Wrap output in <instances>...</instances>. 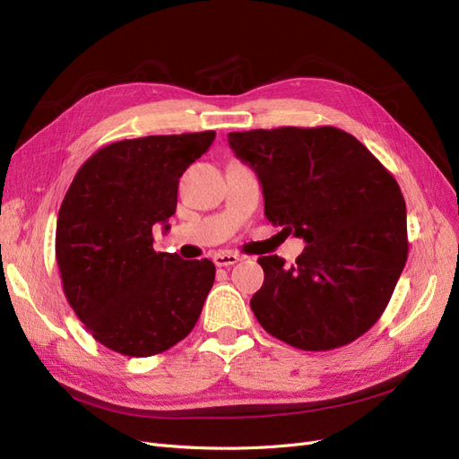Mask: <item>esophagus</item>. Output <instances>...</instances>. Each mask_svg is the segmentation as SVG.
Returning a JSON list of instances; mask_svg holds the SVG:
<instances>
[{
	"mask_svg": "<svg viewBox=\"0 0 459 459\" xmlns=\"http://www.w3.org/2000/svg\"><path fill=\"white\" fill-rule=\"evenodd\" d=\"M239 260L241 258L238 255H233V253H216L212 256V262L216 264L218 268H230V266H233V264H238Z\"/></svg>",
	"mask_w": 459,
	"mask_h": 459,
	"instance_id": "1",
	"label": "esophagus"
}]
</instances>
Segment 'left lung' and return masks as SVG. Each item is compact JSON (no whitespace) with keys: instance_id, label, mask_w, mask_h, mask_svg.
Returning a JSON list of instances; mask_svg holds the SVG:
<instances>
[{"instance_id":"1","label":"left lung","mask_w":459,"mask_h":459,"mask_svg":"<svg viewBox=\"0 0 459 459\" xmlns=\"http://www.w3.org/2000/svg\"><path fill=\"white\" fill-rule=\"evenodd\" d=\"M256 172L264 214L304 239L293 266L260 256L251 308L270 335L302 351L358 339L391 300L408 258L406 203L393 174L333 126L228 134Z\"/></svg>"}]
</instances>
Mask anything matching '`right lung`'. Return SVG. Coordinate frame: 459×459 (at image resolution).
Segmentation results:
<instances>
[{
  "mask_svg": "<svg viewBox=\"0 0 459 459\" xmlns=\"http://www.w3.org/2000/svg\"><path fill=\"white\" fill-rule=\"evenodd\" d=\"M214 132L110 143L80 166L59 208L55 255L63 290L95 341L124 356H155L195 327L214 283L211 260L152 248L169 230L179 178Z\"/></svg>",
  "mask_w": 459,
  "mask_h": 459,
  "instance_id": "right-lung-1",
  "label": "right lung"
}]
</instances>
